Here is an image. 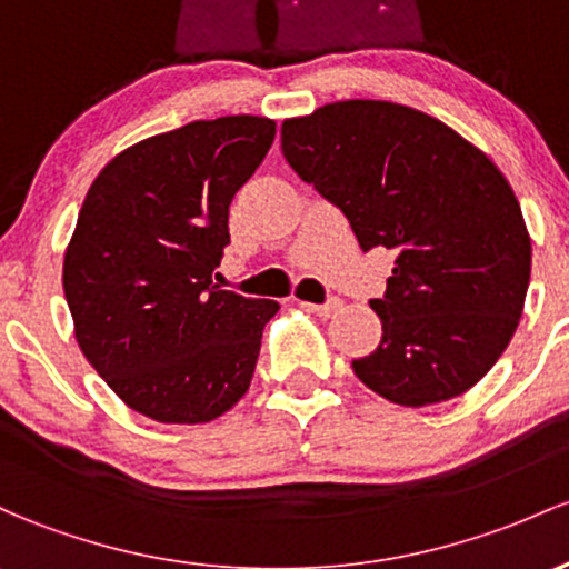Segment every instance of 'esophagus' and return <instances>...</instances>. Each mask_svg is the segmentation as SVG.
Listing matches in <instances>:
<instances>
[{
    "mask_svg": "<svg viewBox=\"0 0 569 569\" xmlns=\"http://www.w3.org/2000/svg\"><path fill=\"white\" fill-rule=\"evenodd\" d=\"M301 307L303 309H307V311H311V315H320V317H331V315H336V311H339L341 309V301H339V298H328V301L326 303H311V301H303L301 303Z\"/></svg>",
    "mask_w": 569,
    "mask_h": 569,
    "instance_id": "esophagus-1",
    "label": "esophagus"
}]
</instances>
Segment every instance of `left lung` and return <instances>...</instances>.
Wrapping results in <instances>:
<instances>
[{
    "label": "left lung",
    "instance_id": "obj_1",
    "mask_svg": "<svg viewBox=\"0 0 569 569\" xmlns=\"http://www.w3.org/2000/svg\"><path fill=\"white\" fill-rule=\"evenodd\" d=\"M290 168L347 217L360 249H393L382 341L358 380L401 407L461 396L516 333L531 241L502 170L415 108L345 100L282 124Z\"/></svg>",
    "mask_w": 569,
    "mask_h": 569
}]
</instances>
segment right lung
Instances as JSON below:
<instances>
[{
    "instance_id": "right-lung-1",
    "label": "right lung",
    "mask_w": 569,
    "mask_h": 569,
    "mask_svg": "<svg viewBox=\"0 0 569 569\" xmlns=\"http://www.w3.org/2000/svg\"><path fill=\"white\" fill-rule=\"evenodd\" d=\"M273 136L262 116L192 121L121 151L89 187L64 298L83 356L146 418L209 423L249 390L279 303L219 290L213 268Z\"/></svg>"
}]
</instances>
